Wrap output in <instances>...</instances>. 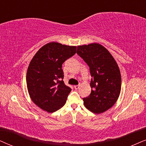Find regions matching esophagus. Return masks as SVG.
Here are the masks:
<instances>
[{"label": "esophagus", "instance_id": "34e87169", "mask_svg": "<svg viewBox=\"0 0 146 146\" xmlns=\"http://www.w3.org/2000/svg\"><path fill=\"white\" fill-rule=\"evenodd\" d=\"M74 88H75V89H78L79 88V85H75Z\"/></svg>", "mask_w": 146, "mask_h": 146}]
</instances>
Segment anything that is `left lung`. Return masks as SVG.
I'll return each instance as SVG.
<instances>
[{"label":"left lung","mask_w":146,"mask_h":146,"mask_svg":"<svg viewBox=\"0 0 146 146\" xmlns=\"http://www.w3.org/2000/svg\"><path fill=\"white\" fill-rule=\"evenodd\" d=\"M77 53L90 69L91 94L83 98L87 110L102 113L115 104L121 87L119 68L109 50L102 44L91 43L77 46Z\"/></svg>","instance_id":"left-lung-1"}]
</instances>
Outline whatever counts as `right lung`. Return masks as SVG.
Here are the masks:
<instances>
[{
    "instance_id": "obj_1",
    "label": "right lung",
    "mask_w": 146,
    "mask_h": 146,
    "mask_svg": "<svg viewBox=\"0 0 146 146\" xmlns=\"http://www.w3.org/2000/svg\"><path fill=\"white\" fill-rule=\"evenodd\" d=\"M76 46L50 42L36 52L29 63L27 86L31 100L53 113L65 104L71 89L65 85L62 65L76 53Z\"/></svg>"
}]
</instances>
